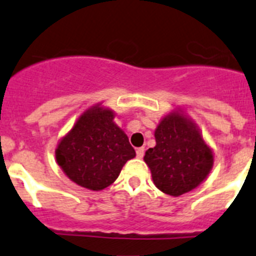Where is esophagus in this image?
Here are the masks:
<instances>
[{
	"instance_id": "obj_1",
	"label": "esophagus",
	"mask_w": 256,
	"mask_h": 256,
	"mask_svg": "<svg viewBox=\"0 0 256 256\" xmlns=\"http://www.w3.org/2000/svg\"><path fill=\"white\" fill-rule=\"evenodd\" d=\"M144 146H140V148H136V157L138 158H143L144 156Z\"/></svg>"
}]
</instances>
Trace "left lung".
Wrapping results in <instances>:
<instances>
[{"label": "left lung", "mask_w": 256, "mask_h": 256, "mask_svg": "<svg viewBox=\"0 0 256 256\" xmlns=\"http://www.w3.org/2000/svg\"><path fill=\"white\" fill-rule=\"evenodd\" d=\"M154 136L156 146L146 150L144 161L160 190L176 197L204 182L214 157L192 122L179 113L168 114L160 122Z\"/></svg>", "instance_id": "left-lung-1"}]
</instances>
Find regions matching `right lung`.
<instances>
[{
  "label": "right lung",
  "mask_w": 256,
  "mask_h": 256,
  "mask_svg": "<svg viewBox=\"0 0 256 256\" xmlns=\"http://www.w3.org/2000/svg\"><path fill=\"white\" fill-rule=\"evenodd\" d=\"M55 153L66 176L91 190L110 186L135 157L128 135L113 122L112 110L98 106L80 117Z\"/></svg>",
  "instance_id": "1"
}]
</instances>
